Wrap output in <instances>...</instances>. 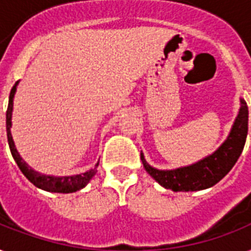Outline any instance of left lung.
Here are the masks:
<instances>
[{
	"label": "left lung",
	"mask_w": 251,
	"mask_h": 251,
	"mask_svg": "<svg viewBox=\"0 0 251 251\" xmlns=\"http://www.w3.org/2000/svg\"><path fill=\"white\" fill-rule=\"evenodd\" d=\"M240 109L229 135L215 152L194 164L176 169H157L146 161L141 153L142 163L151 177L165 189L173 191H198L214 186L233 168L241 155L246 137L249 110L244 99H240Z\"/></svg>",
	"instance_id": "8db88e82"
}]
</instances>
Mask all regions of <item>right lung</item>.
Listing matches in <instances>:
<instances>
[{"instance_id": "right-lung-1", "label": "right lung", "mask_w": 251, "mask_h": 251, "mask_svg": "<svg viewBox=\"0 0 251 251\" xmlns=\"http://www.w3.org/2000/svg\"><path fill=\"white\" fill-rule=\"evenodd\" d=\"M18 84H19V80L14 84L9 96V105H7V110H6V133H7V142H9L11 155H13L14 160L18 164L22 173L35 186L39 187V189H43L45 191H50V193H64V194H66V193H75V191L83 189L87 183L90 182V179L96 175V172H98L96 168L99 165V161L95 164V167L92 169L84 172V173H80V175L49 176L43 175L40 172H36L22 159V156L18 152L17 147H15V143L13 141V135H11V130H10L11 129V117H13L14 96H15V92H17Z\"/></svg>"}]
</instances>
